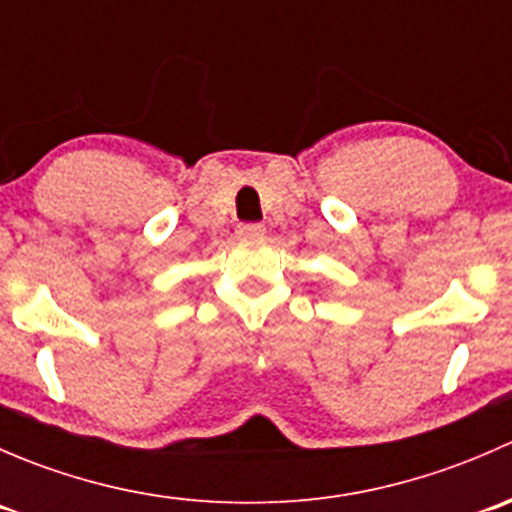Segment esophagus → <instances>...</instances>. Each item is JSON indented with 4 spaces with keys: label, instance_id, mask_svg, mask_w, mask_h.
<instances>
[{
    "label": "esophagus",
    "instance_id": "obj_1",
    "mask_svg": "<svg viewBox=\"0 0 512 512\" xmlns=\"http://www.w3.org/2000/svg\"><path fill=\"white\" fill-rule=\"evenodd\" d=\"M262 235H265V227L260 223L237 225V237H242V240H255V237H262Z\"/></svg>",
    "mask_w": 512,
    "mask_h": 512
}]
</instances>
